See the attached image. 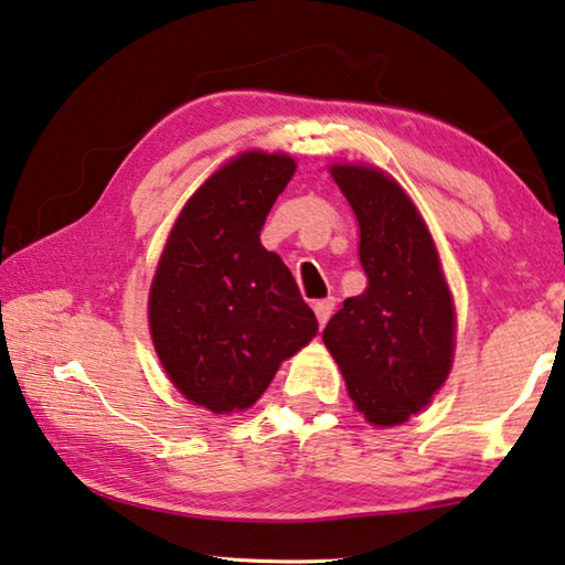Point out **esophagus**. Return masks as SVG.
<instances>
[{"instance_id":"obj_1","label":"esophagus","mask_w":565,"mask_h":565,"mask_svg":"<svg viewBox=\"0 0 565 565\" xmlns=\"http://www.w3.org/2000/svg\"><path fill=\"white\" fill-rule=\"evenodd\" d=\"M333 308H335V300H333V298L312 302V310H316V318H318V326H320V328H323V326L328 323V318L333 316Z\"/></svg>"}]
</instances>
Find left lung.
<instances>
[{"label":"left lung","mask_w":565,"mask_h":565,"mask_svg":"<svg viewBox=\"0 0 565 565\" xmlns=\"http://www.w3.org/2000/svg\"><path fill=\"white\" fill-rule=\"evenodd\" d=\"M361 227L366 290L345 298L323 341L371 424L394 427L422 412L452 366L455 310L427 224L386 173L333 167Z\"/></svg>","instance_id":"8db88e82"}]
</instances>
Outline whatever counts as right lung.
<instances>
[{
    "instance_id": "1",
    "label": "right lung",
    "mask_w": 565,
    "mask_h": 565,
    "mask_svg": "<svg viewBox=\"0 0 565 565\" xmlns=\"http://www.w3.org/2000/svg\"><path fill=\"white\" fill-rule=\"evenodd\" d=\"M295 173L249 151L189 199L159 259L149 323L173 386L214 414L253 406L285 359L318 331L292 273L259 230Z\"/></svg>"
}]
</instances>
